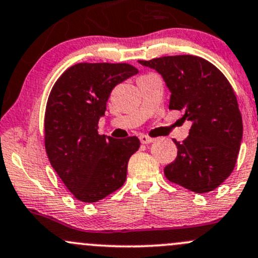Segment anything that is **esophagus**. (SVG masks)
I'll return each mask as SVG.
<instances>
[{"instance_id": "34e87169", "label": "esophagus", "mask_w": 258, "mask_h": 258, "mask_svg": "<svg viewBox=\"0 0 258 258\" xmlns=\"http://www.w3.org/2000/svg\"><path fill=\"white\" fill-rule=\"evenodd\" d=\"M140 141L143 143V145H148V143L153 142L154 140H153V138H152V137L147 136V135H141V136H140Z\"/></svg>"}]
</instances>
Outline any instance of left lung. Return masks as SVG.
Segmentation results:
<instances>
[{"label": "left lung", "mask_w": 258, "mask_h": 258, "mask_svg": "<svg viewBox=\"0 0 258 258\" xmlns=\"http://www.w3.org/2000/svg\"><path fill=\"white\" fill-rule=\"evenodd\" d=\"M156 69L170 90L169 110L191 121L189 136L178 142L177 158L164 168L172 183L194 193L214 190L234 170L242 140V117L231 84L220 70L195 55L140 60Z\"/></svg>", "instance_id": "left-lung-1"}]
</instances>
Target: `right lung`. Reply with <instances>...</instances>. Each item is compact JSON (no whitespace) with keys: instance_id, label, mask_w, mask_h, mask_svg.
<instances>
[{"instance_id":"right-lung-1","label":"right lung","mask_w":258,"mask_h":258,"mask_svg":"<svg viewBox=\"0 0 258 258\" xmlns=\"http://www.w3.org/2000/svg\"><path fill=\"white\" fill-rule=\"evenodd\" d=\"M137 73L127 63H79L51 88L44 116L45 152L80 202H99L126 180L128 159L140 148V140H115L99 135L97 128L112 89Z\"/></svg>"}]
</instances>
